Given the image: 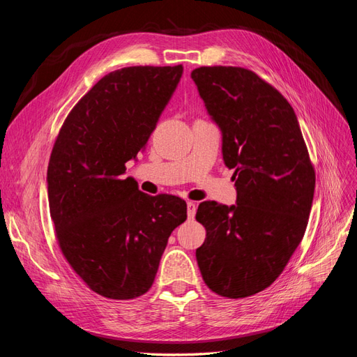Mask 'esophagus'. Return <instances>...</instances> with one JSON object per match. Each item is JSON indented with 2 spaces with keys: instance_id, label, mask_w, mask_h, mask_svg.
Returning a JSON list of instances; mask_svg holds the SVG:
<instances>
[{
  "instance_id": "obj_1",
  "label": "esophagus",
  "mask_w": 357,
  "mask_h": 357,
  "mask_svg": "<svg viewBox=\"0 0 357 357\" xmlns=\"http://www.w3.org/2000/svg\"><path fill=\"white\" fill-rule=\"evenodd\" d=\"M195 213H197V204L192 201H188V218L193 219L195 218Z\"/></svg>"
}]
</instances>
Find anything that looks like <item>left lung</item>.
I'll return each instance as SVG.
<instances>
[{
    "label": "left lung",
    "instance_id": "left-lung-1",
    "mask_svg": "<svg viewBox=\"0 0 357 357\" xmlns=\"http://www.w3.org/2000/svg\"><path fill=\"white\" fill-rule=\"evenodd\" d=\"M190 77L222 131L236 188L231 207L199 204L207 235L198 266L214 294L252 296L275 282L304 236L316 172L294 109L271 84L241 67H199Z\"/></svg>",
    "mask_w": 357,
    "mask_h": 357
}]
</instances>
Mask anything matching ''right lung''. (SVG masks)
<instances>
[{"label": "right lung", "instance_id": "add662e5", "mask_svg": "<svg viewBox=\"0 0 357 357\" xmlns=\"http://www.w3.org/2000/svg\"><path fill=\"white\" fill-rule=\"evenodd\" d=\"M183 67H126L96 83L67 116L47 167L50 218L62 255L83 282L110 299L152 287L186 202L150 197L125 164L146 149Z\"/></svg>", "mask_w": 357, "mask_h": 357}]
</instances>
